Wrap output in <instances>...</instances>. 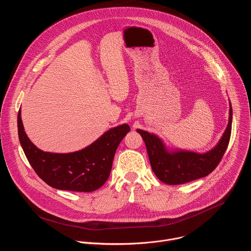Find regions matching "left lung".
<instances>
[{"label": "left lung", "instance_id": "8db88e82", "mask_svg": "<svg viewBox=\"0 0 251 251\" xmlns=\"http://www.w3.org/2000/svg\"><path fill=\"white\" fill-rule=\"evenodd\" d=\"M232 122V109L229 108L228 124L220 142L206 153L192 151L169 152L162 140L145 130L137 129L144 140L150 165L157 178L168 185H179L209 175L221 162L227 148Z\"/></svg>", "mask_w": 251, "mask_h": 251}]
</instances>
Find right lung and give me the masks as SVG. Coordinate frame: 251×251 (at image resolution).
Returning <instances> with one entry per match:
<instances>
[{"instance_id": "1", "label": "right lung", "mask_w": 251, "mask_h": 251, "mask_svg": "<svg viewBox=\"0 0 251 251\" xmlns=\"http://www.w3.org/2000/svg\"><path fill=\"white\" fill-rule=\"evenodd\" d=\"M129 130L126 124L111 128L76 152H44L29 140L24 129L21 110L18 114L19 138L29 164L40 179L58 190L92 192L103 186L110 176L116 150Z\"/></svg>"}]
</instances>
